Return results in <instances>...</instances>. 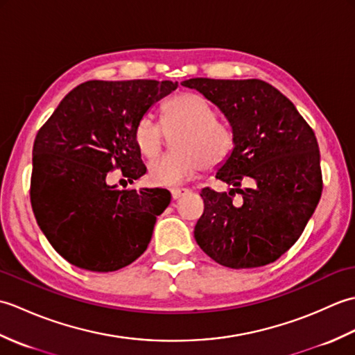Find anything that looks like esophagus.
<instances>
[{
	"instance_id": "1",
	"label": "esophagus",
	"mask_w": 355,
	"mask_h": 355,
	"mask_svg": "<svg viewBox=\"0 0 355 355\" xmlns=\"http://www.w3.org/2000/svg\"><path fill=\"white\" fill-rule=\"evenodd\" d=\"M171 193H172L173 200H178V198H182L183 195L189 193V189H183V187H175V189L171 191Z\"/></svg>"
}]
</instances>
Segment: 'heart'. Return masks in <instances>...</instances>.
I'll use <instances>...</instances> for the list:
<instances>
[{
	"label": "heart",
	"mask_w": 355,
	"mask_h": 355,
	"mask_svg": "<svg viewBox=\"0 0 355 355\" xmlns=\"http://www.w3.org/2000/svg\"><path fill=\"white\" fill-rule=\"evenodd\" d=\"M177 153L157 158L148 168L150 183L173 187L186 183L201 168L214 169L227 160L235 146L232 128L216 119L205 97L182 93L162 108V125L153 116H143L134 128V143L145 158H154L163 149L166 134L175 135Z\"/></svg>",
	"instance_id": "obj_1"
}]
</instances>
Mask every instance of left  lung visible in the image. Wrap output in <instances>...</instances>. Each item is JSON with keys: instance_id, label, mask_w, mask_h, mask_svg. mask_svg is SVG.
<instances>
[{"instance_id": "obj_1", "label": "left lung", "mask_w": 355, "mask_h": 355, "mask_svg": "<svg viewBox=\"0 0 355 355\" xmlns=\"http://www.w3.org/2000/svg\"><path fill=\"white\" fill-rule=\"evenodd\" d=\"M229 120L235 146L216 172L227 192L201 191L205 212L193 235L201 250L229 268L275 262L302 235L322 195L318 139L293 102L259 79L195 78ZM250 188L240 187L242 182ZM235 193L241 198L233 200Z\"/></svg>"}]
</instances>
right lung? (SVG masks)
I'll use <instances>...</instances> for the list:
<instances>
[{
    "label": "right lung",
    "mask_w": 355,
    "mask_h": 355,
    "mask_svg": "<svg viewBox=\"0 0 355 355\" xmlns=\"http://www.w3.org/2000/svg\"><path fill=\"white\" fill-rule=\"evenodd\" d=\"M177 87L171 80H88L37 131L30 201L45 238L73 266L108 273L148 248L169 191H120L107 175L122 169L132 183L146 172L134 128Z\"/></svg>",
    "instance_id": "right-lung-1"
}]
</instances>
